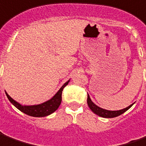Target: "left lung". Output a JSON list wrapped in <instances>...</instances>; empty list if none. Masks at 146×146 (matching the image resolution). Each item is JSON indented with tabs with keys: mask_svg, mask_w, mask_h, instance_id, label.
Returning <instances> with one entry per match:
<instances>
[{
	"mask_svg": "<svg viewBox=\"0 0 146 146\" xmlns=\"http://www.w3.org/2000/svg\"><path fill=\"white\" fill-rule=\"evenodd\" d=\"M87 104L88 106L90 107V109L94 112L95 114H97L98 116L102 117H106V118H111V117H115L121 115L123 113H125V111L129 110L133 105V103L131 104L130 106H129L128 107L124 108V109L120 110H107L102 109L101 107H99L98 106H96L94 102L91 101L89 94H87Z\"/></svg>",
	"mask_w": 146,
	"mask_h": 146,
	"instance_id": "8db88e82",
	"label": "left lung"
}]
</instances>
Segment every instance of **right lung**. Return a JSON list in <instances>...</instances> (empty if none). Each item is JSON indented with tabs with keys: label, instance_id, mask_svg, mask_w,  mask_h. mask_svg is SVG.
<instances>
[{
	"label": "right lung",
	"instance_id": "add662e5",
	"mask_svg": "<svg viewBox=\"0 0 146 146\" xmlns=\"http://www.w3.org/2000/svg\"><path fill=\"white\" fill-rule=\"evenodd\" d=\"M68 83H69V80L61 86V88L58 90V92L51 99L39 105L23 106L11 98L9 95L7 94V92H5V94L10 102L15 106L18 110H20L21 112L26 113L29 116H33V117H45L55 112L56 110L59 108L62 101V91L63 88L68 84Z\"/></svg>",
	"mask_w": 146,
	"mask_h": 146
}]
</instances>
